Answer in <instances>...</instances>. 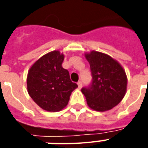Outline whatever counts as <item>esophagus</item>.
I'll use <instances>...</instances> for the list:
<instances>
[{"label":"esophagus","mask_w":148,"mask_h":148,"mask_svg":"<svg viewBox=\"0 0 148 148\" xmlns=\"http://www.w3.org/2000/svg\"><path fill=\"white\" fill-rule=\"evenodd\" d=\"M77 85H78L79 88H82V82H81V81H78V82H77Z\"/></svg>","instance_id":"34e87169"}]
</instances>
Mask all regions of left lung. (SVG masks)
Listing matches in <instances>:
<instances>
[{
    "label": "left lung",
    "mask_w": 148,
    "mask_h": 148,
    "mask_svg": "<svg viewBox=\"0 0 148 148\" xmlns=\"http://www.w3.org/2000/svg\"><path fill=\"white\" fill-rule=\"evenodd\" d=\"M92 81L81 91L88 106L97 111L112 109L121 101L127 90V76L117 60L108 54L91 51L86 53Z\"/></svg>",
    "instance_id": "8db88e82"
}]
</instances>
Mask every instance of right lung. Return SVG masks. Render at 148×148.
<instances>
[{
  "instance_id": "add662e5",
  "label": "right lung",
  "mask_w": 148,
  "mask_h": 148,
  "mask_svg": "<svg viewBox=\"0 0 148 148\" xmlns=\"http://www.w3.org/2000/svg\"><path fill=\"white\" fill-rule=\"evenodd\" d=\"M64 58L58 51H51L38 59L27 74L29 95L39 107L50 112L65 108L77 87L70 78L68 71L62 67Z\"/></svg>"
}]
</instances>
